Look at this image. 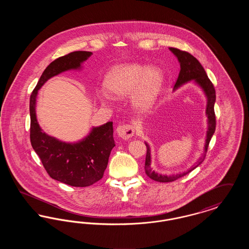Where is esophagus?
Segmentation results:
<instances>
[{
    "mask_svg": "<svg viewBox=\"0 0 249 249\" xmlns=\"http://www.w3.org/2000/svg\"><path fill=\"white\" fill-rule=\"evenodd\" d=\"M135 132L134 127L132 125H121L117 128V134L118 136L122 139H130L133 136Z\"/></svg>",
    "mask_w": 249,
    "mask_h": 249,
    "instance_id": "obj_1",
    "label": "esophagus"
}]
</instances>
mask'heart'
Segmentation results:
<instances>
[{
  "label": "heart",
  "instance_id": "1",
  "mask_svg": "<svg viewBox=\"0 0 249 249\" xmlns=\"http://www.w3.org/2000/svg\"><path fill=\"white\" fill-rule=\"evenodd\" d=\"M163 72L157 67L128 63L114 67L106 76L107 90L99 89L97 97L104 105L112 101V96L125 98L130 95V104L138 112L149 110L163 85Z\"/></svg>",
  "mask_w": 249,
  "mask_h": 249
}]
</instances>
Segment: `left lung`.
<instances>
[{"label": "left lung", "mask_w": 249, "mask_h": 249, "mask_svg": "<svg viewBox=\"0 0 249 249\" xmlns=\"http://www.w3.org/2000/svg\"><path fill=\"white\" fill-rule=\"evenodd\" d=\"M170 51L178 58V62L180 63V71L178 75V80L175 85L174 91L179 89L181 86L185 85L192 81L193 83L196 84L199 88H201V90L206 97V109H205V115L207 117V131H206V138H205V142H204V148H203V153L201 157L199 158V160L188 169L187 171H184L182 173H178L176 175H162L158 172L154 171L151 168V149L149 144L146 142H144L146 145V157H145V163H144V170L145 174L148 178L153 179L155 181L158 182H173L177 180L178 178H182L186 176L187 174L193 171L195 168L201 164L203 161L205 155L207 152V148L209 145L210 140L213 136V132L215 130V117H214V111H213V107L215 103V90L213 88V84L208 78L206 71H204L203 67L201 66V63L199 60L194 58L191 54L179 50L178 48H169Z\"/></svg>", "instance_id": "8db88e82"}]
</instances>
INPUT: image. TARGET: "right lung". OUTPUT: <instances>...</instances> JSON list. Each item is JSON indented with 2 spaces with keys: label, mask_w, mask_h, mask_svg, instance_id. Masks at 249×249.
Returning <instances> with one entry per match:
<instances>
[{
  "label": "right lung",
  "mask_w": 249,
  "mask_h": 249,
  "mask_svg": "<svg viewBox=\"0 0 249 249\" xmlns=\"http://www.w3.org/2000/svg\"><path fill=\"white\" fill-rule=\"evenodd\" d=\"M91 55L89 51H74L52 61L43 71L30 99L32 146L50 178L72 187H89L103 178L116 145L113 122L92 127L77 142H62L41 129L36 118V98L48 79L63 71L81 70L82 63Z\"/></svg>",
  "instance_id": "add662e5"
}]
</instances>
